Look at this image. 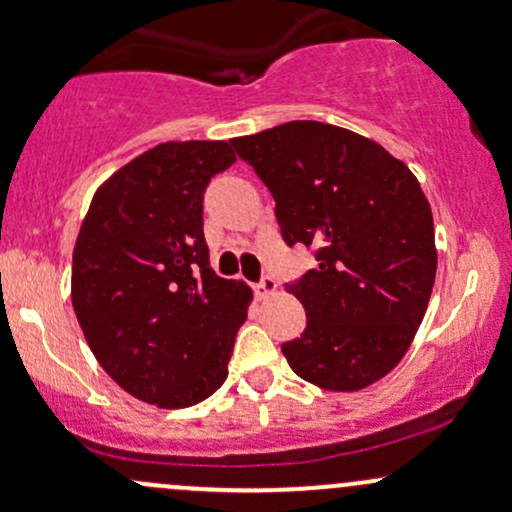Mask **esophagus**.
Returning a JSON list of instances; mask_svg holds the SVG:
<instances>
[{"label": "esophagus", "instance_id": "1", "mask_svg": "<svg viewBox=\"0 0 512 512\" xmlns=\"http://www.w3.org/2000/svg\"><path fill=\"white\" fill-rule=\"evenodd\" d=\"M252 291H255V296L260 298V301H264V298H269L272 293H276V281L272 276H262V279L252 286Z\"/></svg>", "mask_w": 512, "mask_h": 512}]
</instances>
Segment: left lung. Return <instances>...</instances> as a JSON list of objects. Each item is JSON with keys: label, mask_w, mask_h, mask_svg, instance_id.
I'll return each instance as SVG.
<instances>
[{"label": "left lung", "mask_w": 512, "mask_h": 512, "mask_svg": "<svg viewBox=\"0 0 512 512\" xmlns=\"http://www.w3.org/2000/svg\"><path fill=\"white\" fill-rule=\"evenodd\" d=\"M276 202L281 238L317 267L286 289L305 330L281 344L293 373L356 392L402 361L436 281V233L411 170L349 129L293 120L231 139Z\"/></svg>", "instance_id": "obj_1"}]
</instances>
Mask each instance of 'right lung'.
Returning <instances> with one entry per match:
<instances>
[{
    "label": "right lung",
    "mask_w": 512,
    "mask_h": 512,
    "mask_svg": "<svg viewBox=\"0 0 512 512\" xmlns=\"http://www.w3.org/2000/svg\"><path fill=\"white\" fill-rule=\"evenodd\" d=\"M236 161L228 142H166L98 187L72 260V305L122 390L163 409L223 385L252 291L209 267L204 190Z\"/></svg>",
    "instance_id": "right-lung-1"
}]
</instances>
